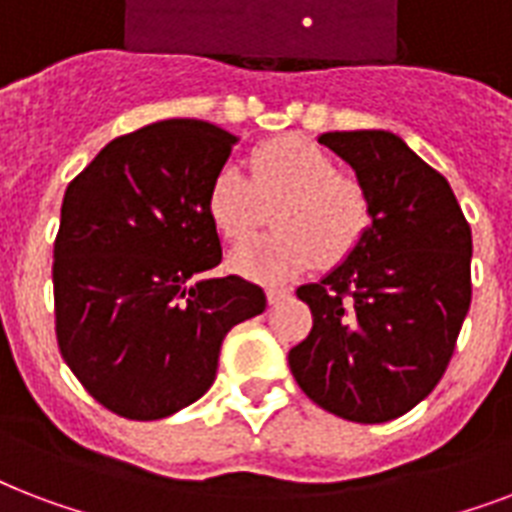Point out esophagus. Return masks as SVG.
Returning a JSON list of instances; mask_svg holds the SVG:
<instances>
[{
	"label": "esophagus",
	"instance_id": "obj_1",
	"mask_svg": "<svg viewBox=\"0 0 512 512\" xmlns=\"http://www.w3.org/2000/svg\"><path fill=\"white\" fill-rule=\"evenodd\" d=\"M285 296H288V291H285V288H275V285H272V288H267L269 304H277V301H283Z\"/></svg>",
	"mask_w": 512,
	"mask_h": 512
}]
</instances>
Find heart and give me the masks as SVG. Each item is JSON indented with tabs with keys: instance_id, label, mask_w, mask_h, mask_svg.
I'll return each instance as SVG.
<instances>
[{
	"instance_id": "b5f03b06",
	"label": "heart",
	"mask_w": 512,
	"mask_h": 512,
	"mask_svg": "<svg viewBox=\"0 0 512 512\" xmlns=\"http://www.w3.org/2000/svg\"><path fill=\"white\" fill-rule=\"evenodd\" d=\"M251 176L237 165L213 173L205 211L227 240H245L267 221L277 232L253 237L229 253L237 275L275 283L315 264L336 267L358 251L374 221L363 181L336 170L331 154L304 136H280L251 152Z\"/></svg>"
}]
</instances>
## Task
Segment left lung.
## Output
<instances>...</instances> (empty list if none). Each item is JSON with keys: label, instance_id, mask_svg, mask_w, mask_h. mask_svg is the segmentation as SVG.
<instances>
[{"label": "left lung", "instance_id": "left-lung-1", "mask_svg": "<svg viewBox=\"0 0 512 512\" xmlns=\"http://www.w3.org/2000/svg\"><path fill=\"white\" fill-rule=\"evenodd\" d=\"M374 221L358 251L296 296L312 331L288 352L304 395L360 425L403 417L441 382L470 310L473 237L449 181L390 130H336Z\"/></svg>", "mask_w": 512, "mask_h": 512}]
</instances>
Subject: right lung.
Here are the masks:
<instances>
[{
    "instance_id": "obj_1",
    "label": "right lung",
    "mask_w": 512,
    "mask_h": 512,
    "mask_svg": "<svg viewBox=\"0 0 512 512\" xmlns=\"http://www.w3.org/2000/svg\"><path fill=\"white\" fill-rule=\"evenodd\" d=\"M235 144L211 122H154L106 144L63 194L55 336L120 417L152 422L202 398L224 336L267 307L243 277L200 280L221 261L205 194Z\"/></svg>"
}]
</instances>
